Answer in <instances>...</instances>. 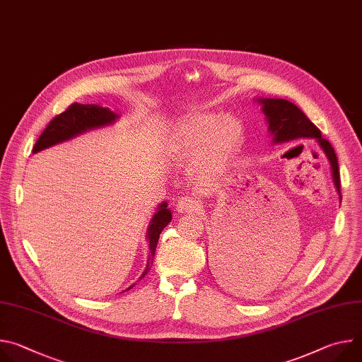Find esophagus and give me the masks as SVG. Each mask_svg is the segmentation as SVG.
Instances as JSON below:
<instances>
[{
	"mask_svg": "<svg viewBox=\"0 0 362 362\" xmlns=\"http://www.w3.org/2000/svg\"><path fill=\"white\" fill-rule=\"evenodd\" d=\"M177 211L182 212V214L196 212V211H199V203H197L193 197L185 196V197H182V199L177 202Z\"/></svg>",
	"mask_w": 362,
	"mask_h": 362,
	"instance_id": "34e87169",
	"label": "esophagus"
}]
</instances>
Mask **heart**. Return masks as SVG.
<instances>
[{
    "instance_id": "1",
    "label": "heart",
    "mask_w": 362,
    "mask_h": 362,
    "mask_svg": "<svg viewBox=\"0 0 362 362\" xmlns=\"http://www.w3.org/2000/svg\"><path fill=\"white\" fill-rule=\"evenodd\" d=\"M243 139V127L235 117L215 113L190 117L175 130V143L183 151L199 150L194 168L202 175L221 173L235 156Z\"/></svg>"
}]
</instances>
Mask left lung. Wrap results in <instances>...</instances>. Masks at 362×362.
I'll use <instances>...</instances> for the list:
<instances>
[{
    "label": "left lung",
    "mask_w": 362,
    "mask_h": 362,
    "mask_svg": "<svg viewBox=\"0 0 362 362\" xmlns=\"http://www.w3.org/2000/svg\"><path fill=\"white\" fill-rule=\"evenodd\" d=\"M262 105V110L269 123V130L274 134L275 143L289 141L295 139H317L325 151L327 158L332 168V176L337 186V190L341 196V179H339V168L338 159L334 147L328 140L321 136V130L309 120L305 113L298 109L293 103L284 98H259ZM226 252H221L216 255V262H214L215 275L221 279H229L230 274L240 271L239 264L236 262V255L230 252V249H225Z\"/></svg>",
    "instance_id": "left-lung-1"
}]
</instances>
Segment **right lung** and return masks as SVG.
<instances>
[{
	"label": "right lung",
	"mask_w": 362,
	"mask_h": 362,
	"mask_svg": "<svg viewBox=\"0 0 362 362\" xmlns=\"http://www.w3.org/2000/svg\"><path fill=\"white\" fill-rule=\"evenodd\" d=\"M116 119H117V115H115L109 109L100 107L95 105H80V103H73L71 106H69L63 113L53 117V120L47 124L44 132L40 134L38 140L35 141V144L33 147V153H37L49 146H54L57 143L69 140V139H71L80 133H84L87 130L110 124ZM170 221H172V214L168 209V203L163 202L158 208V214L151 218L150 226L147 229L150 252H148V257H147L146 269L139 279L144 278L146 274L150 271V268L153 265V256H154V252H156L159 236ZM134 285H132L126 291L132 289Z\"/></svg>",
	"instance_id": "add662e5"
}]
</instances>
